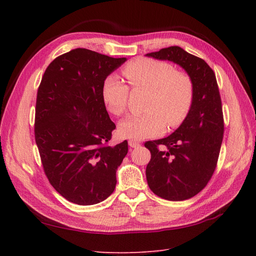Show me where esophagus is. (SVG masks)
<instances>
[{"label": "esophagus", "instance_id": "esophagus-1", "mask_svg": "<svg viewBox=\"0 0 256 256\" xmlns=\"http://www.w3.org/2000/svg\"><path fill=\"white\" fill-rule=\"evenodd\" d=\"M128 145L131 146V148H138V146L140 145L138 142H136V140H128Z\"/></svg>", "mask_w": 256, "mask_h": 256}]
</instances>
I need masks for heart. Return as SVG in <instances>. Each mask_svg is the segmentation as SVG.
I'll use <instances>...</instances> for the list:
<instances>
[{"label":"heart","mask_w":256,"mask_h":256,"mask_svg":"<svg viewBox=\"0 0 256 256\" xmlns=\"http://www.w3.org/2000/svg\"><path fill=\"white\" fill-rule=\"evenodd\" d=\"M123 74L133 89L148 91L142 116H128L118 124V132L124 138H153L168 128L179 126L192 110L194 84L187 74L175 66L155 59L140 58L128 62ZM128 99V86L116 76H108L102 84V100L106 110L121 116Z\"/></svg>","instance_id":"heart-1"}]
</instances>
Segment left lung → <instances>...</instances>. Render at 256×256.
Segmentation results:
<instances>
[{"instance_id":"8db88e82","label":"left lung","mask_w":256,"mask_h":256,"mask_svg":"<svg viewBox=\"0 0 256 256\" xmlns=\"http://www.w3.org/2000/svg\"><path fill=\"white\" fill-rule=\"evenodd\" d=\"M146 56L179 64L194 84L192 110L180 126L170 136L144 144L150 152L146 179L152 192L166 200H186L206 186L218 162L224 132L219 86L209 64L180 47Z\"/></svg>"}]
</instances>
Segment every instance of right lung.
Listing matches in <instances>:
<instances>
[{
  "mask_svg": "<svg viewBox=\"0 0 256 256\" xmlns=\"http://www.w3.org/2000/svg\"><path fill=\"white\" fill-rule=\"evenodd\" d=\"M126 58L86 48L58 56L38 86L35 140L52 186L70 202L99 204L116 184L128 140L108 145L116 128L102 100L103 81Z\"/></svg>",
  "mask_w": 256,
  "mask_h": 256,
  "instance_id": "1",
  "label": "right lung"
}]
</instances>
